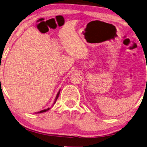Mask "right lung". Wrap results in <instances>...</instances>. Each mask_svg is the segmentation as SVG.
I'll return each instance as SVG.
<instances>
[{"label": "right lung", "mask_w": 147, "mask_h": 147, "mask_svg": "<svg viewBox=\"0 0 147 147\" xmlns=\"http://www.w3.org/2000/svg\"><path fill=\"white\" fill-rule=\"evenodd\" d=\"M59 93H60V91H59V92L57 93V96H56V98H55V102H54V103H55V102H56L57 99V98H58V97H59ZM48 110H50V108H48V109H44V110H42V111H41L37 112L36 114H37V113H44V112H46V111H48Z\"/></svg>", "instance_id": "add662e5"}]
</instances>
